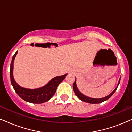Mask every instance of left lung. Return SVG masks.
<instances>
[{
	"instance_id": "obj_1",
	"label": "left lung",
	"mask_w": 132,
	"mask_h": 132,
	"mask_svg": "<svg viewBox=\"0 0 132 132\" xmlns=\"http://www.w3.org/2000/svg\"><path fill=\"white\" fill-rule=\"evenodd\" d=\"M120 80H121V78H119V81H118V86H116V88H115L114 90H113V91L112 93H110V94L109 95H108L107 96L104 97H102V98H99V99H96V98H91V97H89L85 96L84 94H83L82 93H81L80 91L78 90V89L77 88V86L76 78V80H75L74 83H73V89H74L75 94H76V96H77V97L78 98V99H80L81 101L89 103H99L103 102L106 101V100H108L110 97H111V96H112V95L114 94V93H115V91H116V89H117L118 86V85H119V84L120 83Z\"/></svg>"
}]
</instances>
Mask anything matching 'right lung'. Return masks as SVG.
Returning a JSON list of instances; mask_svg holds the SVG:
<instances>
[{
	"mask_svg": "<svg viewBox=\"0 0 132 132\" xmlns=\"http://www.w3.org/2000/svg\"><path fill=\"white\" fill-rule=\"evenodd\" d=\"M18 51L13 56L10 64V79L14 91L20 97L25 101L33 103H42L49 101L56 92L59 84L66 78L67 74L60 76H56L51 79L44 86L36 89H28L23 88L18 84L13 77V64Z\"/></svg>",
	"mask_w": 132,
	"mask_h": 132,
	"instance_id": "add662e5",
	"label": "right lung"
}]
</instances>
